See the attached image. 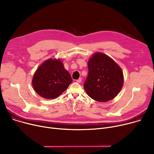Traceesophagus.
I'll return each instance as SVG.
<instances>
[{"mask_svg": "<svg viewBox=\"0 0 154 154\" xmlns=\"http://www.w3.org/2000/svg\"><path fill=\"white\" fill-rule=\"evenodd\" d=\"M76 81H77V82H79V83H80V82H82V78H79L78 79H77L76 80Z\"/></svg>", "mask_w": 154, "mask_h": 154, "instance_id": "obj_1", "label": "esophagus"}]
</instances>
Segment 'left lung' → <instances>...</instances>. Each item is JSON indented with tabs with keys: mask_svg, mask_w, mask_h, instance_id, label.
I'll use <instances>...</instances> for the list:
<instances>
[{
	"mask_svg": "<svg viewBox=\"0 0 154 154\" xmlns=\"http://www.w3.org/2000/svg\"><path fill=\"white\" fill-rule=\"evenodd\" d=\"M88 65L89 72L84 88L88 96L98 102L115 98L123 85V73L119 65L100 52L94 54Z\"/></svg>",
	"mask_w": 154,
	"mask_h": 154,
	"instance_id": "1",
	"label": "left lung"
}]
</instances>
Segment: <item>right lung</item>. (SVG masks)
I'll return each mask as SVG.
<instances>
[{"mask_svg":"<svg viewBox=\"0 0 154 154\" xmlns=\"http://www.w3.org/2000/svg\"><path fill=\"white\" fill-rule=\"evenodd\" d=\"M73 81L60 59L45 60L35 72L32 84L39 95L53 99L64 92Z\"/></svg>","mask_w":154,"mask_h":154,"instance_id":"1","label":"right lung"}]
</instances>
